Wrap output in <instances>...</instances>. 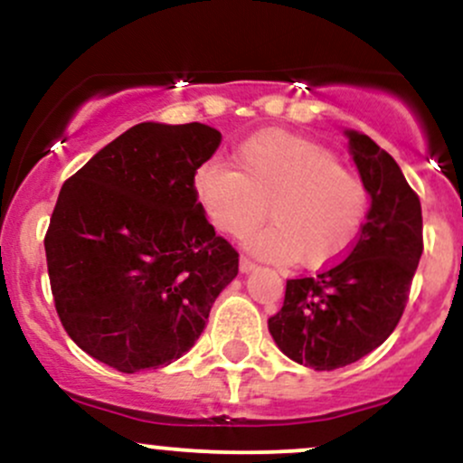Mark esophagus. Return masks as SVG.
<instances>
[{
  "label": "esophagus",
  "mask_w": 463,
  "mask_h": 463,
  "mask_svg": "<svg viewBox=\"0 0 463 463\" xmlns=\"http://www.w3.org/2000/svg\"><path fill=\"white\" fill-rule=\"evenodd\" d=\"M239 269H241V274H250V272H254V269H257V265L250 261V259L241 257V261H239Z\"/></svg>",
  "instance_id": "esophagus-1"
}]
</instances>
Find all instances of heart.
Returning <instances> with one entry per match:
<instances>
[{"label": "heart", "instance_id": "1", "mask_svg": "<svg viewBox=\"0 0 463 463\" xmlns=\"http://www.w3.org/2000/svg\"><path fill=\"white\" fill-rule=\"evenodd\" d=\"M232 158L237 169L211 161L194 178L195 198L217 231L246 237L269 206L274 224L248 239L252 254L307 268L346 257L368 213V189L328 147L294 132L263 130Z\"/></svg>", "mask_w": 463, "mask_h": 463}]
</instances>
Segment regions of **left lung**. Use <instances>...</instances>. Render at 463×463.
I'll return each instance as SVG.
<instances>
[{
  "label": "left lung",
  "mask_w": 463,
  "mask_h": 463,
  "mask_svg": "<svg viewBox=\"0 0 463 463\" xmlns=\"http://www.w3.org/2000/svg\"><path fill=\"white\" fill-rule=\"evenodd\" d=\"M370 211L346 259L287 280L283 309L268 320L280 353L313 370L354 364L390 337L422 257V209L401 167L368 135L344 130Z\"/></svg>",
  "instance_id": "1"
}]
</instances>
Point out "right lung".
Wrapping results in <instances>:
<instances>
[{"instance_id":"add662e5","label":"right lung","mask_w":463,"mask_h":463,"mask_svg":"<svg viewBox=\"0 0 463 463\" xmlns=\"http://www.w3.org/2000/svg\"><path fill=\"white\" fill-rule=\"evenodd\" d=\"M222 135L211 126H132L62 184L45 235L47 272L69 337L135 374L183 357L239 272L194 178Z\"/></svg>"}]
</instances>
